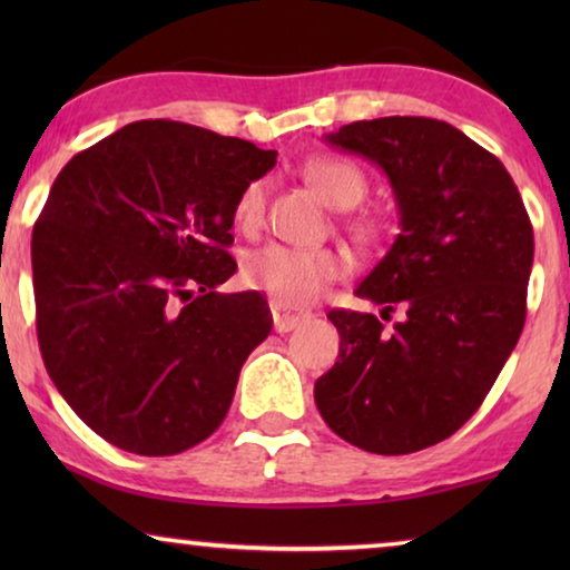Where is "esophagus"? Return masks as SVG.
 Segmentation results:
<instances>
[{
	"instance_id": "1",
	"label": "esophagus",
	"mask_w": 570,
	"mask_h": 570,
	"mask_svg": "<svg viewBox=\"0 0 570 570\" xmlns=\"http://www.w3.org/2000/svg\"><path fill=\"white\" fill-rule=\"evenodd\" d=\"M269 308H272V322H275L277 332H291L311 316V311L287 306V303H279V301H272Z\"/></svg>"
}]
</instances>
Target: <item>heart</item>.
Instances as JSON below:
<instances>
[{
  "label": "heart",
  "mask_w": 570,
  "mask_h": 570,
  "mask_svg": "<svg viewBox=\"0 0 570 570\" xmlns=\"http://www.w3.org/2000/svg\"><path fill=\"white\" fill-rule=\"evenodd\" d=\"M306 181L326 205L334 209L355 207L365 194V176L361 168L342 158H314L303 168ZM267 178H254L240 189L233 217L240 230H254L267 207ZM368 233V225H361ZM347 272L345 254L334 248H298L285 244H267L244 259L246 285L275 295L279 303H308L324 293V287Z\"/></svg>",
  "instance_id": "obj_1"
}]
</instances>
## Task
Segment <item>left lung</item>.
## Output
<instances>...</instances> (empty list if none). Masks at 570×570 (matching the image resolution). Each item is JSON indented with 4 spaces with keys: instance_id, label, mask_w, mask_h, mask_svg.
<instances>
[{
    "instance_id": "left-lung-1",
    "label": "left lung",
    "mask_w": 570,
    "mask_h": 570,
    "mask_svg": "<svg viewBox=\"0 0 570 570\" xmlns=\"http://www.w3.org/2000/svg\"><path fill=\"white\" fill-rule=\"evenodd\" d=\"M392 184L400 236L355 287L402 307L330 311L340 357L314 386L340 439L371 454H412L449 439L485 400L527 316L534 233L503 163L464 131L423 116L353 121L324 137Z\"/></svg>"
}]
</instances>
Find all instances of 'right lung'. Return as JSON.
I'll return each mask as SVG.
<instances>
[{
	"label": "right lung",
	"mask_w": 570,
	"mask_h": 570,
	"mask_svg": "<svg viewBox=\"0 0 570 570\" xmlns=\"http://www.w3.org/2000/svg\"><path fill=\"white\" fill-rule=\"evenodd\" d=\"M275 150L181 121H135L77 153L33 228L46 371L100 439L170 456L217 431L267 340L259 293H217L233 207Z\"/></svg>",
	"instance_id": "obj_1"
}]
</instances>
